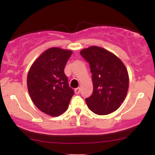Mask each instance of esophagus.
<instances>
[{
	"label": "esophagus",
	"instance_id": "34e87169",
	"mask_svg": "<svg viewBox=\"0 0 155 155\" xmlns=\"http://www.w3.org/2000/svg\"><path fill=\"white\" fill-rule=\"evenodd\" d=\"M80 90H81V89H80L79 87H77V88L75 89V90H74V91H75L76 94H79Z\"/></svg>",
	"mask_w": 155,
	"mask_h": 155
}]
</instances>
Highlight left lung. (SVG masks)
<instances>
[{"mask_svg":"<svg viewBox=\"0 0 155 155\" xmlns=\"http://www.w3.org/2000/svg\"><path fill=\"white\" fill-rule=\"evenodd\" d=\"M80 54L89 63L93 92L85 99L92 112L106 115L121 106L128 90L129 77L121 60L112 53L99 47H89Z\"/></svg>","mask_w":155,"mask_h":155,"instance_id":"1","label":"left lung"}]
</instances>
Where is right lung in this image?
Here are the masks:
<instances>
[{
    "label": "right lung",
    "mask_w": 155,
    "mask_h": 155,
    "mask_svg": "<svg viewBox=\"0 0 155 155\" xmlns=\"http://www.w3.org/2000/svg\"><path fill=\"white\" fill-rule=\"evenodd\" d=\"M72 51L53 47L33 63L28 74V89L33 104L44 113L58 117L67 110L74 91L64 68Z\"/></svg>",
    "instance_id": "right-lung-1"
}]
</instances>
